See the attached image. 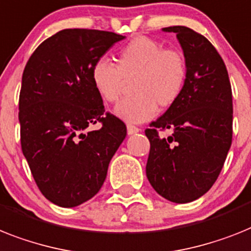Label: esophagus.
<instances>
[{
	"mask_svg": "<svg viewBox=\"0 0 251 251\" xmlns=\"http://www.w3.org/2000/svg\"><path fill=\"white\" fill-rule=\"evenodd\" d=\"M137 132H140V128H137L136 126H132V124H128L127 126V133L129 134H136Z\"/></svg>",
	"mask_w": 251,
	"mask_h": 251,
	"instance_id": "esophagus-1",
	"label": "esophagus"
}]
</instances>
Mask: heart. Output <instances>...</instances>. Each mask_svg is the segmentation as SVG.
<instances>
[{"mask_svg": "<svg viewBox=\"0 0 251 251\" xmlns=\"http://www.w3.org/2000/svg\"><path fill=\"white\" fill-rule=\"evenodd\" d=\"M95 90L106 102L121 97L124 82H130V93L118 103L114 114L127 123L150 121L156 110L168 109L181 97L187 80V64L181 52L164 50L149 37H136L118 53L117 66L101 59L91 72Z\"/></svg>", "mask_w": 251, "mask_h": 251, "instance_id": "heart-1", "label": "heart"}]
</instances>
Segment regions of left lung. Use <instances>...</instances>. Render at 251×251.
<instances>
[{"mask_svg":"<svg viewBox=\"0 0 251 251\" xmlns=\"http://www.w3.org/2000/svg\"><path fill=\"white\" fill-rule=\"evenodd\" d=\"M163 32L177 34L187 80L177 102L145 130L146 176L159 195L185 204L208 192L222 171L232 142V91L222 57L204 36L182 25ZM158 129L174 134L160 138Z\"/></svg>","mask_w":251,"mask_h":251,"instance_id":"obj_1","label":"left lung"}]
</instances>
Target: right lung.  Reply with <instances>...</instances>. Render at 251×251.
<instances>
[{
	"label": "right lung",
	"mask_w": 251,
	"mask_h": 251,
	"mask_svg": "<svg viewBox=\"0 0 251 251\" xmlns=\"http://www.w3.org/2000/svg\"><path fill=\"white\" fill-rule=\"evenodd\" d=\"M126 37L95 29H64L43 41L22 78L19 123L23 154L45 198L63 208L92 199L127 136L126 124L105 115L92 66ZM100 121V130L90 131Z\"/></svg>",
	"instance_id": "1"
}]
</instances>
